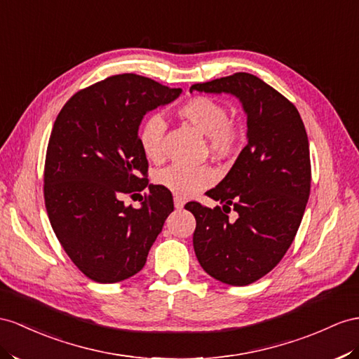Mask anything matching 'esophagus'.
<instances>
[{
    "label": "esophagus",
    "mask_w": 359,
    "mask_h": 359,
    "mask_svg": "<svg viewBox=\"0 0 359 359\" xmlns=\"http://www.w3.org/2000/svg\"><path fill=\"white\" fill-rule=\"evenodd\" d=\"M174 206H176L177 209H182L183 206H185V200H183L182 197H174Z\"/></svg>",
    "instance_id": "1"
}]
</instances>
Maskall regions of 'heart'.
<instances>
[{"mask_svg": "<svg viewBox=\"0 0 359 359\" xmlns=\"http://www.w3.org/2000/svg\"><path fill=\"white\" fill-rule=\"evenodd\" d=\"M179 115L191 126H194L198 132L208 136L209 150L217 158H229L240 147V130L232 121H229L227 109L218 101L203 95L191 97L179 107ZM165 128L167 127L163 119L154 115L145 119L137 130V142H140L141 151L150 162L159 163L165 158ZM154 180L176 197L188 198L197 194L198 191L214 185L217 172L209 165L191 167V165L176 163L159 171Z\"/></svg>", "mask_w": 359, "mask_h": 359, "instance_id": "heart-1", "label": "heart"}]
</instances>
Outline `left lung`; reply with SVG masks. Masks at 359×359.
Returning <instances> with one entry per match:
<instances>
[{
    "instance_id": "8db88e82",
    "label": "left lung",
    "mask_w": 359,
    "mask_h": 359,
    "mask_svg": "<svg viewBox=\"0 0 359 359\" xmlns=\"http://www.w3.org/2000/svg\"><path fill=\"white\" fill-rule=\"evenodd\" d=\"M233 94L247 114L249 142L206 196L222 206L189 201L196 256L214 279L244 287L270 273L290 249L311 189L309 142L299 110L280 92L247 72L192 85ZM231 210L238 218L228 219Z\"/></svg>"
}]
</instances>
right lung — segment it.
<instances>
[{
	"mask_svg": "<svg viewBox=\"0 0 359 359\" xmlns=\"http://www.w3.org/2000/svg\"><path fill=\"white\" fill-rule=\"evenodd\" d=\"M180 92L149 77L118 74L76 92L54 121L45 208L63 250L92 280L115 283L141 271L172 212L171 192L161 185H149L140 210L126 207L122 197L149 184V161L137 142L144 115Z\"/></svg>",
	"mask_w": 359,
	"mask_h": 359,
	"instance_id": "obj_1",
	"label": "right lung"
}]
</instances>
